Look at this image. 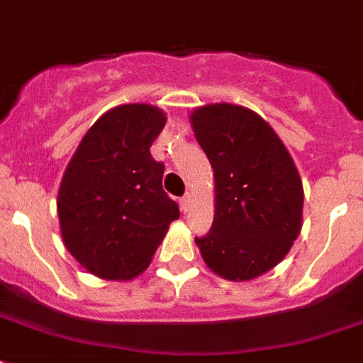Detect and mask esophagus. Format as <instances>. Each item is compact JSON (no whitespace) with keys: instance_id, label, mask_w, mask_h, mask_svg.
Instances as JSON below:
<instances>
[{"instance_id":"obj_1","label":"esophagus","mask_w":363,"mask_h":363,"mask_svg":"<svg viewBox=\"0 0 363 363\" xmlns=\"http://www.w3.org/2000/svg\"><path fill=\"white\" fill-rule=\"evenodd\" d=\"M188 209H190V196H184V198H181V211L188 213Z\"/></svg>"}]
</instances>
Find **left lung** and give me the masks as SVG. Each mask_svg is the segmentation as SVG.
<instances>
[{
	"label": "left lung",
	"mask_w": 363,
	"mask_h": 363,
	"mask_svg": "<svg viewBox=\"0 0 363 363\" xmlns=\"http://www.w3.org/2000/svg\"><path fill=\"white\" fill-rule=\"evenodd\" d=\"M199 147L215 171V220L196 238L205 264L230 281H250L275 267L301 230L303 186L273 128L230 104L192 113Z\"/></svg>",
	"instance_id": "8db88e82"
}]
</instances>
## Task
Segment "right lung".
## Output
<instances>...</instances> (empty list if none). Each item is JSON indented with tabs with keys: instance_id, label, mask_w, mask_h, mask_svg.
I'll list each match as a JSON object with an SVG mask.
<instances>
[{
	"instance_id": "1",
	"label": "right lung",
	"mask_w": 363,
	"mask_h": 363,
	"mask_svg": "<svg viewBox=\"0 0 363 363\" xmlns=\"http://www.w3.org/2000/svg\"><path fill=\"white\" fill-rule=\"evenodd\" d=\"M164 125L156 107H115L86 131L65 169L58 192L62 238L92 275H139L179 218V205L162 188L165 165L150 156Z\"/></svg>"
}]
</instances>
